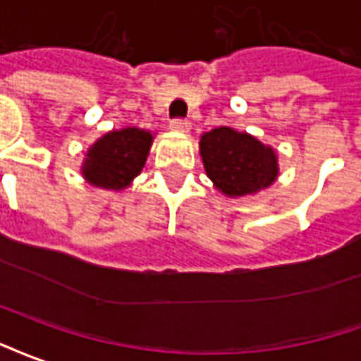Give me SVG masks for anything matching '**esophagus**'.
<instances>
[{
	"instance_id": "esophagus-1",
	"label": "esophagus",
	"mask_w": 361,
	"mask_h": 361,
	"mask_svg": "<svg viewBox=\"0 0 361 361\" xmlns=\"http://www.w3.org/2000/svg\"><path fill=\"white\" fill-rule=\"evenodd\" d=\"M171 128H173L175 133H188V130H190V123L184 119H175L171 123Z\"/></svg>"
}]
</instances>
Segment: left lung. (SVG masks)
Returning a JSON list of instances; mask_svg holds the SVG:
<instances>
[{
  "label": "left lung",
  "mask_w": 361,
  "mask_h": 361,
  "mask_svg": "<svg viewBox=\"0 0 361 361\" xmlns=\"http://www.w3.org/2000/svg\"><path fill=\"white\" fill-rule=\"evenodd\" d=\"M200 155L213 186L228 198L252 196L279 177L277 152L248 133L217 126L200 136Z\"/></svg>",
  "instance_id": "1"
}]
</instances>
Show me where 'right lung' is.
Wrapping results in <instances>:
<instances>
[{"label":"right lung","mask_w":361,"mask_h":361,"mask_svg":"<svg viewBox=\"0 0 361 361\" xmlns=\"http://www.w3.org/2000/svg\"><path fill=\"white\" fill-rule=\"evenodd\" d=\"M152 144L154 134L136 126L104 134L84 154V180L104 190H125L140 175Z\"/></svg>","instance_id":"1"}]
</instances>
